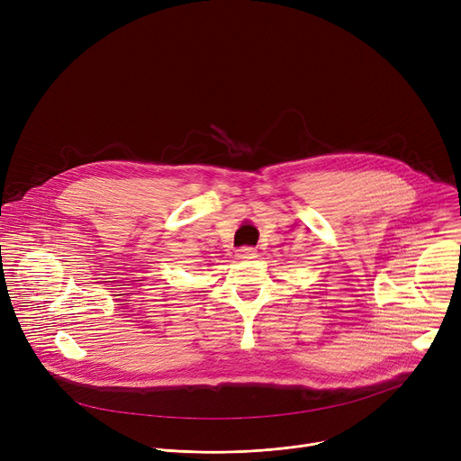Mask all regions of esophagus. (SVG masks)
<instances>
[{
    "label": "esophagus",
    "instance_id": "1",
    "mask_svg": "<svg viewBox=\"0 0 461 461\" xmlns=\"http://www.w3.org/2000/svg\"><path fill=\"white\" fill-rule=\"evenodd\" d=\"M255 249L253 248H248V246H244V248H239L237 251H235V255L239 257V258H251V257H255Z\"/></svg>",
    "mask_w": 461,
    "mask_h": 461
}]
</instances>
